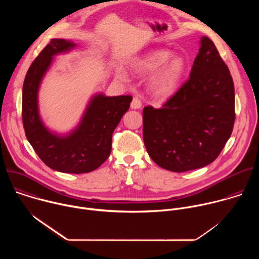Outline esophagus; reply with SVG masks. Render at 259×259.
<instances>
[{
  "mask_svg": "<svg viewBox=\"0 0 259 259\" xmlns=\"http://www.w3.org/2000/svg\"><path fill=\"white\" fill-rule=\"evenodd\" d=\"M141 105H142L141 100L138 97H133L132 102H131V108L132 109H138V108L141 107Z\"/></svg>",
  "mask_w": 259,
  "mask_h": 259,
  "instance_id": "1",
  "label": "esophagus"
}]
</instances>
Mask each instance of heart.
<instances>
[{
  "mask_svg": "<svg viewBox=\"0 0 259 259\" xmlns=\"http://www.w3.org/2000/svg\"><path fill=\"white\" fill-rule=\"evenodd\" d=\"M171 56V51L159 49L147 52L130 62L131 70L138 76L149 75L157 69L151 77L150 87L158 97H170L186 71L184 59L180 56ZM116 75L121 80L126 79V72L121 67L117 69Z\"/></svg>",
  "mask_w": 259,
  "mask_h": 259,
  "instance_id": "obj_1",
  "label": "heart"
}]
</instances>
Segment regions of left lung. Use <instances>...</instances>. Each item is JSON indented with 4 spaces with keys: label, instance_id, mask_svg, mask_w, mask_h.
<instances>
[{
    "label": "left lung",
    "instance_id": "left-lung-1",
    "mask_svg": "<svg viewBox=\"0 0 259 259\" xmlns=\"http://www.w3.org/2000/svg\"><path fill=\"white\" fill-rule=\"evenodd\" d=\"M190 79L161 108H143V141L160 167L186 172L212 163L231 137L235 89L214 43L201 38Z\"/></svg>",
    "mask_w": 259,
    "mask_h": 259
}]
</instances>
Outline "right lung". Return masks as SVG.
<instances>
[{
	"mask_svg": "<svg viewBox=\"0 0 259 259\" xmlns=\"http://www.w3.org/2000/svg\"><path fill=\"white\" fill-rule=\"evenodd\" d=\"M63 39H52L29 66L22 88V122L26 138L51 169L81 174L97 169L112 152L113 132L130 107L132 96L97 94L90 100L77 129L65 136L50 132L38 107V91L53 56L75 48Z\"/></svg>",
	"mask_w": 259,
	"mask_h": 259,
	"instance_id": "1",
	"label": "right lung"
}]
</instances>
